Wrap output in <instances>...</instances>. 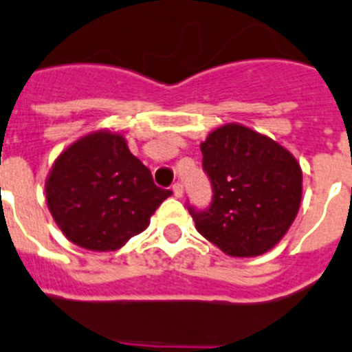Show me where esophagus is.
<instances>
[{
    "label": "esophagus",
    "mask_w": 352,
    "mask_h": 352,
    "mask_svg": "<svg viewBox=\"0 0 352 352\" xmlns=\"http://www.w3.org/2000/svg\"><path fill=\"white\" fill-rule=\"evenodd\" d=\"M172 191H173V196H175V198H180V196H182V192H184L182 184H180V182L173 184V186H172Z\"/></svg>",
    "instance_id": "1"
}]
</instances>
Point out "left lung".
<instances>
[{"label":"left lung","mask_w":352,"mask_h":352,"mask_svg":"<svg viewBox=\"0 0 352 352\" xmlns=\"http://www.w3.org/2000/svg\"><path fill=\"white\" fill-rule=\"evenodd\" d=\"M212 203L187 205L199 234L232 257L271 250L295 221L302 172L285 147L241 124L217 128L201 144Z\"/></svg>","instance_id":"left-lung-1"}]
</instances>
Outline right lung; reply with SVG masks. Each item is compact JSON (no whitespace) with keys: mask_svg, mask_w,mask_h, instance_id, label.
Listing matches in <instances>:
<instances>
[{"mask_svg":"<svg viewBox=\"0 0 352 352\" xmlns=\"http://www.w3.org/2000/svg\"><path fill=\"white\" fill-rule=\"evenodd\" d=\"M47 203L60 231L87 250H118L149 226L172 191L154 184L151 170L118 133L83 137L55 161Z\"/></svg>","mask_w":352,"mask_h":352,"instance_id":"add662e5","label":"right lung"}]
</instances>
